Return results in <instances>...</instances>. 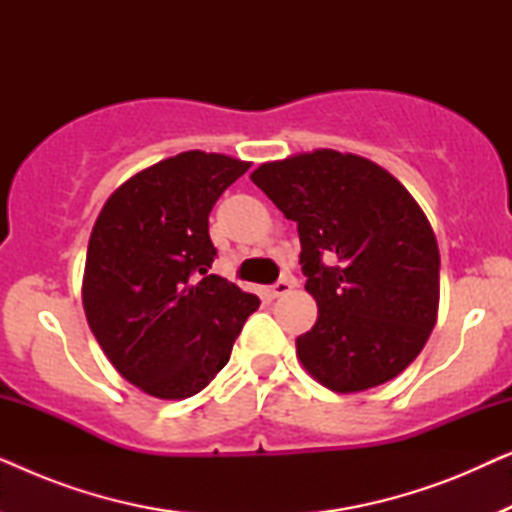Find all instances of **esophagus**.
<instances>
[{
    "label": "esophagus",
    "instance_id": "34e87169",
    "mask_svg": "<svg viewBox=\"0 0 512 512\" xmlns=\"http://www.w3.org/2000/svg\"><path fill=\"white\" fill-rule=\"evenodd\" d=\"M293 286H296V282H293V277H282V279H279V282L272 284V296L282 298V296H286V293H291Z\"/></svg>",
    "mask_w": 512,
    "mask_h": 512
}]
</instances>
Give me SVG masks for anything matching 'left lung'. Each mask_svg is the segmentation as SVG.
I'll return each instance as SVG.
<instances>
[{
    "label": "left lung",
    "instance_id": "8db88e82",
    "mask_svg": "<svg viewBox=\"0 0 512 512\" xmlns=\"http://www.w3.org/2000/svg\"><path fill=\"white\" fill-rule=\"evenodd\" d=\"M298 223L312 331L296 340L314 380L338 394L401 375L436 326L440 254L422 207L373 160L317 149L251 172Z\"/></svg>",
    "mask_w": 512,
    "mask_h": 512
}]
</instances>
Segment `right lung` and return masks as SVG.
Instances as JSON below:
<instances>
[{"mask_svg":"<svg viewBox=\"0 0 512 512\" xmlns=\"http://www.w3.org/2000/svg\"><path fill=\"white\" fill-rule=\"evenodd\" d=\"M249 167L223 153L184 151L130 177L97 216L83 310L107 359L144 394L179 401L205 389L261 305L209 275V212Z\"/></svg>","mask_w":512,"mask_h":512,"instance_id":"obj_1","label":"right lung"}]
</instances>
